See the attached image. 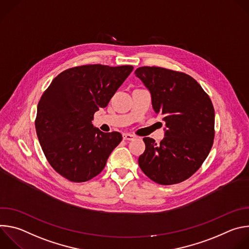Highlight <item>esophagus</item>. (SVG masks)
Masks as SVG:
<instances>
[{"label":"esophagus","mask_w":249,"mask_h":249,"mask_svg":"<svg viewBox=\"0 0 249 249\" xmlns=\"http://www.w3.org/2000/svg\"><path fill=\"white\" fill-rule=\"evenodd\" d=\"M122 138L123 140H127V141H132L135 139V136L132 134H127V133H123L122 134Z\"/></svg>","instance_id":"34e87169"}]
</instances>
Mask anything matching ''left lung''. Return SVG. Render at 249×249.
Returning a JSON list of instances; mask_svg holds the SVG:
<instances>
[{"label": "left lung", "mask_w": 249, "mask_h": 249, "mask_svg": "<svg viewBox=\"0 0 249 249\" xmlns=\"http://www.w3.org/2000/svg\"><path fill=\"white\" fill-rule=\"evenodd\" d=\"M149 89L152 105L165 122L157 144L144 138L146 150L139 165L153 181L171 185L194 174L208 157L215 137V110L209 95L190 76L160 67L135 71Z\"/></svg>", "instance_id": "obj_1"}]
</instances>
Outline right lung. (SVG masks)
<instances>
[{"mask_svg": "<svg viewBox=\"0 0 249 249\" xmlns=\"http://www.w3.org/2000/svg\"><path fill=\"white\" fill-rule=\"evenodd\" d=\"M133 71V66L85 65L59 74L43 92L35 120L36 134L50 165L73 182L99 174L122 141L91 124Z\"/></svg>", "mask_w": 249, "mask_h": 249, "instance_id": "obj_1", "label": "right lung"}]
</instances>
